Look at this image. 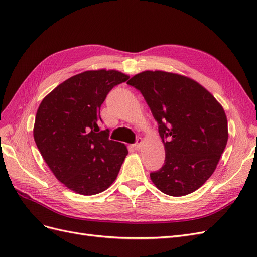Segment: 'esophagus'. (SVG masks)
I'll return each instance as SVG.
<instances>
[{
  "label": "esophagus",
  "mask_w": 257,
  "mask_h": 257,
  "mask_svg": "<svg viewBox=\"0 0 257 257\" xmlns=\"http://www.w3.org/2000/svg\"><path fill=\"white\" fill-rule=\"evenodd\" d=\"M142 145H143V139L141 138V137H138L137 138V141H136V144L134 145V148H135V150H139L142 148Z\"/></svg>",
  "instance_id": "1"
}]
</instances>
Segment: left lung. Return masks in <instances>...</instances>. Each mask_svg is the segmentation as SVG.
<instances>
[{
	"instance_id": "left-lung-1",
	"label": "left lung",
	"mask_w": 257,
	"mask_h": 257,
	"mask_svg": "<svg viewBox=\"0 0 257 257\" xmlns=\"http://www.w3.org/2000/svg\"><path fill=\"white\" fill-rule=\"evenodd\" d=\"M127 84L141 91L165 147L164 165L150 174L152 182L170 196L196 191L213 174L227 144L223 107L203 85L182 75L146 71Z\"/></svg>"
}]
</instances>
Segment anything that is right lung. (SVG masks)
<instances>
[{
  "instance_id": "right-lung-1",
  "label": "right lung",
  "mask_w": 257,
  "mask_h": 257,
  "mask_svg": "<svg viewBox=\"0 0 257 257\" xmlns=\"http://www.w3.org/2000/svg\"><path fill=\"white\" fill-rule=\"evenodd\" d=\"M130 77L118 71H87L59 84L38 107L34 141L46 164L66 188L81 195L107 190L128 151L100 131V106Z\"/></svg>"
}]
</instances>
